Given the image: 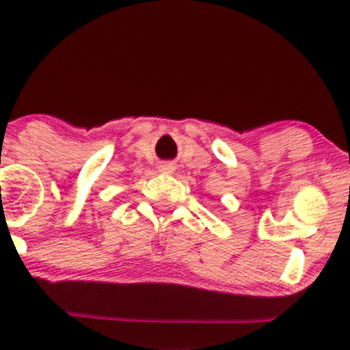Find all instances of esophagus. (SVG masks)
<instances>
[{
    "label": "esophagus",
    "instance_id": "esophagus-1",
    "mask_svg": "<svg viewBox=\"0 0 350 350\" xmlns=\"http://www.w3.org/2000/svg\"><path fill=\"white\" fill-rule=\"evenodd\" d=\"M161 171L162 172H172V171H174V165H172V164H162Z\"/></svg>",
    "mask_w": 350,
    "mask_h": 350
}]
</instances>
